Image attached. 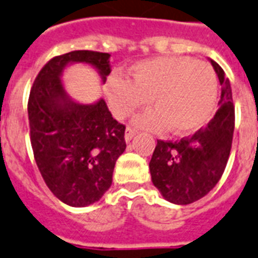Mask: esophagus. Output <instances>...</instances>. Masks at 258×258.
<instances>
[{
    "instance_id": "34e87169",
    "label": "esophagus",
    "mask_w": 258,
    "mask_h": 258,
    "mask_svg": "<svg viewBox=\"0 0 258 258\" xmlns=\"http://www.w3.org/2000/svg\"><path fill=\"white\" fill-rule=\"evenodd\" d=\"M136 133H137V132H136L135 129H132V127H126V132H125V141L126 142L131 141V140L136 136Z\"/></svg>"
}]
</instances>
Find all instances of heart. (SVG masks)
<instances>
[{"label":"heart","mask_w":258,"mask_h":258,"mask_svg":"<svg viewBox=\"0 0 258 258\" xmlns=\"http://www.w3.org/2000/svg\"><path fill=\"white\" fill-rule=\"evenodd\" d=\"M105 94L113 116L126 118L141 106L153 105L136 117L137 127L184 136L203 129L217 105L218 82L208 63L189 57H157L132 65L127 80L112 76Z\"/></svg>","instance_id":"heart-1"}]
</instances>
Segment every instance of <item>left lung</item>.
<instances>
[{
  "label": "left lung",
  "instance_id": "1",
  "mask_svg": "<svg viewBox=\"0 0 258 258\" xmlns=\"http://www.w3.org/2000/svg\"><path fill=\"white\" fill-rule=\"evenodd\" d=\"M221 85V97L207 127L181 141H161L149 162L152 182L166 201L187 205L203 199L225 170L234 132L232 88L222 68L209 59Z\"/></svg>",
  "mask_w": 258,
  "mask_h": 258
}]
</instances>
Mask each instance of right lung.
<instances>
[{
    "label": "right lung",
    "mask_w": 258,
    "mask_h": 258,
    "mask_svg": "<svg viewBox=\"0 0 258 258\" xmlns=\"http://www.w3.org/2000/svg\"><path fill=\"white\" fill-rule=\"evenodd\" d=\"M110 54L74 50L45 65L28 102L30 142L37 166L47 187L63 204L82 208L100 201L113 180L117 158L125 152V126L117 122L105 101H74L62 84L72 63H86L105 84Z\"/></svg>",
    "instance_id": "obj_1"
}]
</instances>
